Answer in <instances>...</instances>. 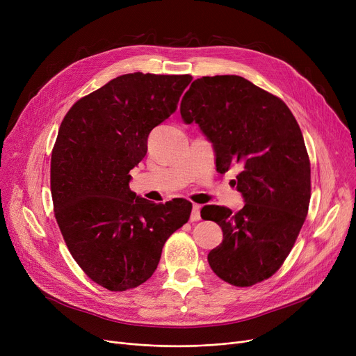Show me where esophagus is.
Here are the masks:
<instances>
[{
	"label": "esophagus",
	"instance_id": "34e87169",
	"mask_svg": "<svg viewBox=\"0 0 356 356\" xmlns=\"http://www.w3.org/2000/svg\"><path fill=\"white\" fill-rule=\"evenodd\" d=\"M199 219H200V207H199V204H193L192 213H191V220L197 222Z\"/></svg>",
	"mask_w": 356,
	"mask_h": 356
}]
</instances>
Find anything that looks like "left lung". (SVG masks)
I'll list each match as a JSON object with an SVG mask.
<instances>
[{"label":"left lung","mask_w":356,"mask_h":356,"mask_svg":"<svg viewBox=\"0 0 356 356\" xmlns=\"http://www.w3.org/2000/svg\"><path fill=\"white\" fill-rule=\"evenodd\" d=\"M180 114L212 141L219 173L241 167L234 184L244 208L200 211L223 232L208 254L211 268L236 287L264 282L283 266L309 211L310 160L300 127L282 99L236 74L193 81Z\"/></svg>","instance_id":"8db88e82"}]
</instances>
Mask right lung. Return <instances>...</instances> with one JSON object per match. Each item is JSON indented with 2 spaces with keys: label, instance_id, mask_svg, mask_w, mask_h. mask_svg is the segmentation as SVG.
I'll list each match as a JSON object with an SVG mask.
<instances>
[{
  "label": "right lung",
  "instance_id": "obj_1",
  "mask_svg": "<svg viewBox=\"0 0 356 356\" xmlns=\"http://www.w3.org/2000/svg\"><path fill=\"white\" fill-rule=\"evenodd\" d=\"M191 74L128 73L74 102L51 149L54 218L73 259L111 291L153 275L163 245L191 218L192 203H153L129 191L149 131L170 117Z\"/></svg>",
  "mask_w": 356,
  "mask_h": 356
}]
</instances>
